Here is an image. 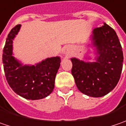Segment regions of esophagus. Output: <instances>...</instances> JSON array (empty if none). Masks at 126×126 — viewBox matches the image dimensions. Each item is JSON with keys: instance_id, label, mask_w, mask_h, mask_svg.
<instances>
[{"instance_id": "obj_1", "label": "esophagus", "mask_w": 126, "mask_h": 126, "mask_svg": "<svg viewBox=\"0 0 126 126\" xmlns=\"http://www.w3.org/2000/svg\"><path fill=\"white\" fill-rule=\"evenodd\" d=\"M71 47L69 46H65L62 49V52L66 54V56H69L71 54Z\"/></svg>"}]
</instances>
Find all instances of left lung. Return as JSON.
I'll return each mask as SVG.
<instances>
[{
    "label": "left lung",
    "mask_w": 126,
    "mask_h": 126,
    "mask_svg": "<svg viewBox=\"0 0 126 126\" xmlns=\"http://www.w3.org/2000/svg\"><path fill=\"white\" fill-rule=\"evenodd\" d=\"M92 32L96 61L89 62L72 58V74L81 93L91 97H101L112 91L120 79L123 51L116 32L106 23Z\"/></svg>",
    "instance_id": "obj_1"
}]
</instances>
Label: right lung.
Masks as SVG:
<instances>
[{
  "label": "right lung",
  "mask_w": 126,
  "mask_h": 126,
  "mask_svg": "<svg viewBox=\"0 0 126 126\" xmlns=\"http://www.w3.org/2000/svg\"><path fill=\"white\" fill-rule=\"evenodd\" d=\"M20 27H14L6 38L3 53L5 75L11 89L19 96L29 100L42 99L53 91L61 59L54 57L35 65H23L13 55V41Z\"/></svg>",
  "instance_id": "right-lung-1"
}]
</instances>
